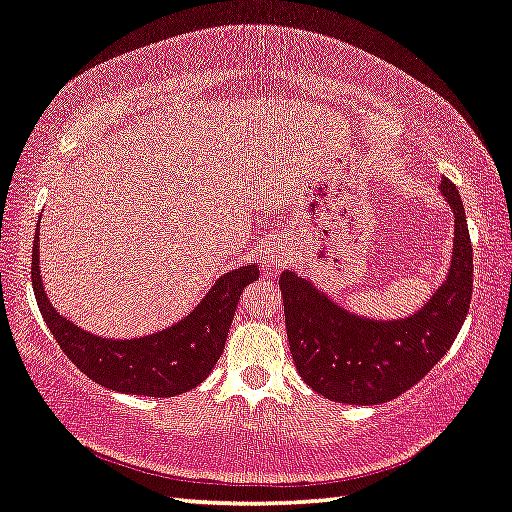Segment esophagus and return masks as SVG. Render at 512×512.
<instances>
[{"instance_id":"obj_1","label":"esophagus","mask_w":512,"mask_h":512,"mask_svg":"<svg viewBox=\"0 0 512 512\" xmlns=\"http://www.w3.org/2000/svg\"><path fill=\"white\" fill-rule=\"evenodd\" d=\"M291 257H294V253H291L289 243L285 239H273L264 257L266 271H282L285 266H289Z\"/></svg>"}]
</instances>
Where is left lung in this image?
Returning <instances> with one entry per match:
<instances>
[{
	"label": "left lung",
	"mask_w": 512,
	"mask_h": 512,
	"mask_svg": "<svg viewBox=\"0 0 512 512\" xmlns=\"http://www.w3.org/2000/svg\"><path fill=\"white\" fill-rule=\"evenodd\" d=\"M440 191L453 212L449 269L424 305L401 319L362 316L296 271L280 289L291 358L316 394L348 405L392 401L417 385L449 351L472 300L474 257L460 193L446 177Z\"/></svg>",
	"instance_id": "obj_1"
}]
</instances>
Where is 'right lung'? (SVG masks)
<instances>
[{"label":"right lung","mask_w":512,"mask_h":512,"mask_svg":"<svg viewBox=\"0 0 512 512\" xmlns=\"http://www.w3.org/2000/svg\"><path fill=\"white\" fill-rule=\"evenodd\" d=\"M40 223L31 255V285L40 314L61 351L97 385L123 394L166 399L198 387L221 358L239 296L259 278V266L246 264L223 273L205 298L166 330L134 339L93 335L54 310L40 275Z\"/></svg>","instance_id":"obj_1"}]
</instances>
